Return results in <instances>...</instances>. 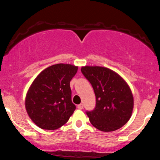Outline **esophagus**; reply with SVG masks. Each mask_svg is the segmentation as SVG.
<instances>
[{
  "label": "esophagus",
  "instance_id": "34e87169",
  "mask_svg": "<svg viewBox=\"0 0 160 160\" xmlns=\"http://www.w3.org/2000/svg\"><path fill=\"white\" fill-rule=\"evenodd\" d=\"M78 109H80V110L82 109V108H83V104H78Z\"/></svg>",
  "mask_w": 160,
  "mask_h": 160
}]
</instances>
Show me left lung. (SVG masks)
I'll return each mask as SVG.
<instances>
[{
	"label": "left lung",
	"instance_id": "8db88e82",
	"mask_svg": "<svg viewBox=\"0 0 160 160\" xmlns=\"http://www.w3.org/2000/svg\"><path fill=\"white\" fill-rule=\"evenodd\" d=\"M81 72L92 86L96 98L94 110L86 111L89 121L102 132H113L129 120L134 106L133 95L126 82L112 70L85 66Z\"/></svg>",
	"mask_w": 160,
	"mask_h": 160
}]
</instances>
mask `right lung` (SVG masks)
<instances>
[{
	"label": "right lung",
	"instance_id": "right-lung-1",
	"mask_svg": "<svg viewBox=\"0 0 160 160\" xmlns=\"http://www.w3.org/2000/svg\"><path fill=\"white\" fill-rule=\"evenodd\" d=\"M78 69L69 64H57L41 71L33 81L25 98V109L38 127L54 130L68 121L76 109L70 82Z\"/></svg>",
	"mask_w": 160,
	"mask_h": 160
}]
</instances>
